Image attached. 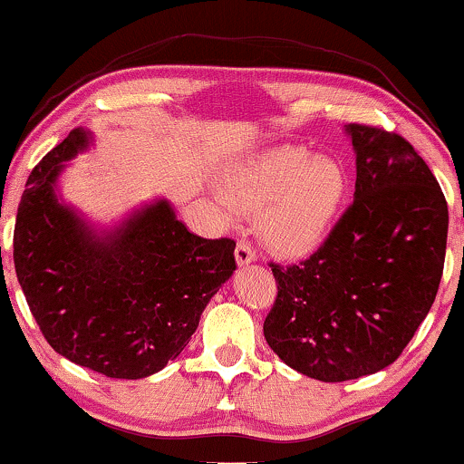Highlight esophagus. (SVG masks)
Returning a JSON list of instances; mask_svg holds the SVG:
<instances>
[{"label":"esophagus","mask_w":464,"mask_h":464,"mask_svg":"<svg viewBox=\"0 0 464 464\" xmlns=\"http://www.w3.org/2000/svg\"><path fill=\"white\" fill-rule=\"evenodd\" d=\"M234 254H237V264H238V266H246V264L256 262V249H254V246H251L249 240H240V243L237 245V251H234Z\"/></svg>","instance_id":"esophagus-1"}]
</instances>
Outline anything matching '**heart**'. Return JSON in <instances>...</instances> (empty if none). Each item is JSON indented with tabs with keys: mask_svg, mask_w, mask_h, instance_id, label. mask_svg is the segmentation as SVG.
I'll return each mask as SVG.
<instances>
[{
	"mask_svg": "<svg viewBox=\"0 0 464 464\" xmlns=\"http://www.w3.org/2000/svg\"><path fill=\"white\" fill-rule=\"evenodd\" d=\"M221 194L234 208L257 210V232L268 246L300 256L320 243L334 221L345 196V174L333 160L284 144L227 168Z\"/></svg>",
	"mask_w": 464,
	"mask_h": 464,
	"instance_id": "obj_1",
	"label": "heart"
}]
</instances>
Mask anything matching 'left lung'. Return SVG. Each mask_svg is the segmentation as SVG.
<instances>
[{"instance_id": "1", "label": "left lung", "mask_w": 464, "mask_h": 464, "mask_svg": "<svg viewBox=\"0 0 464 464\" xmlns=\"http://www.w3.org/2000/svg\"><path fill=\"white\" fill-rule=\"evenodd\" d=\"M353 204L304 262H270L276 298L264 336L294 371L347 382L401 356L435 303L448 202L405 138L350 123Z\"/></svg>"}]
</instances>
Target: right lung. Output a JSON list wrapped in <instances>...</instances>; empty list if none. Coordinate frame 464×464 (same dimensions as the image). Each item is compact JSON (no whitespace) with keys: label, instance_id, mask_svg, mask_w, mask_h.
Here are the masks:
<instances>
[{"label":"right lung","instance_id":"right-lung-1","mask_svg":"<svg viewBox=\"0 0 464 464\" xmlns=\"http://www.w3.org/2000/svg\"><path fill=\"white\" fill-rule=\"evenodd\" d=\"M89 134L72 130L29 174L14 226V268L29 311L57 353L114 379H142L185 350L204 306L230 279L232 238H202L168 200L98 232L59 202L65 161Z\"/></svg>","mask_w":464,"mask_h":464}]
</instances>
